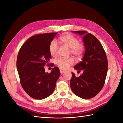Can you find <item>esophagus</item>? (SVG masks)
<instances>
[{
  "mask_svg": "<svg viewBox=\"0 0 123 123\" xmlns=\"http://www.w3.org/2000/svg\"><path fill=\"white\" fill-rule=\"evenodd\" d=\"M59 70H60V72H61V74L64 73L66 71L65 70L63 69H62V68H60V69H59Z\"/></svg>",
  "mask_w": 123,
  "mask_h": 123,
  "instance_id": "34e87169",
  "label": "esophagus"
}]
</instances>
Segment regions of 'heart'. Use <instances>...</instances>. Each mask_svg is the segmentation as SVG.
Returning a JSON list of instances; mask_svg holds the SVG:
<instances>
[{
	"label": "heart",
	"instance_id": "b5f03b06",
	"mask_svg": "<svg viewBox=\"0 0 123 123\" xmlns=\"http://www.w3.org/2000/svg\"><path fill=\"white\" fill-rule=\"evenodd\" d=\"M59 40L64 45L70 48V52L75 57L79 58L84 53L85 48L82 43H80L78 39L70 34H65L59 38ZM58 44L55 40L51 42L49 46V52L51 56H54L57 53ZM74 59L72 57L68 58L59 57L56 59L55 63L59 67L63 69L67 68L74 64Z\"/></svg>",
	"mask_w": 123,
	"mask_h": 123
}]
</instances>
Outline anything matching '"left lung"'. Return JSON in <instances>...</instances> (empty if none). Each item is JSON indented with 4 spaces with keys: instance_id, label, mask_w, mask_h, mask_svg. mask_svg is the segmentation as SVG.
<instances>
[{
    "instance_id": "left-lung-1",
    "label": "left lung",
    "mask_w": 123,
    "mask_h": 123,
    "mask_svg": "<svg viewBox=\"0 0 123 123\" xmlns=\"http://www.w3.org/2000/svg\"><path fill=\"white\" fill-rule=\"evenodd\" d=\"M83 35L85 52L82 61L74 69L83 70L82 75L76 77L72 73L70 84L74 94L83 99L94 97L101 91L105 84L108 71L106 52L98 38L86 31H74Z\"/></svg>"
}]
</instances>
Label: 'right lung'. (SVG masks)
Masks as SVG:
<instances>
[{
	"label": "right lung",
	"instance_id": "1",
	"mask_svg": "<svg viewBox=\"0 0 123 123\" xmlns=\"http://www.w3.org/2000/svg\"><path fill=\"white\" fill-rule=\"evenodd\" d=\"M57 32L36 34L30 37L18 52L16 66L20 82L25 92L31 98L43 99L54 91L60 71L55 67L50 73L44 66L53 67L49 63L51 56L49 46Z\"/></svg>",
	"mask_w": 123,
	"mask_h": 123
}]
</instances>
